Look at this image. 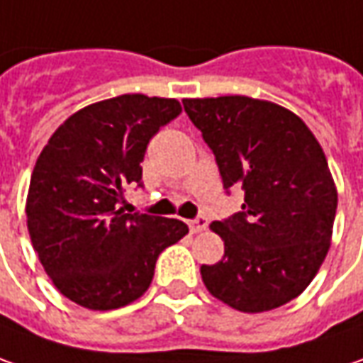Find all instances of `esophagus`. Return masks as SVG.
Listing matches in <instances>:
<instances>
[{
    "mask_svg": "<svg viewBox=\"0 0 363 363\" xmlns=\"http://www.w3.org/2000/svg\"><path fill=\"white\" fill-rule=\"evenodd\" d=\"M189 227H191V231L193 233H201L205 231L206 227H208V220H206V217H196V219H193L191 223H189Z\"/></svg>",
    "mask_w": 363,
    "mask_h": 363,
    "instance_id": "1",
    "label": "esophagus"
}]
</instances>
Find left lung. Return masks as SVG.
Listing matches in <instances>:
<instances>
[{
	"mask_svg": "<svg viewBox=\"0 0 363 363\" xmlns=\"http://www.w3.org/2000/svg\"><path fill=\"white\" fill-rule=\"evenodd\" d=\"M184 112L213 150L241 211L211 229L225 255L203 265L206 289L245 313L295 299L328 255L337 191L315 136L291 110L249 96L186 98Z\"/></svg>",
	"mask_w": 363,
	"mask_h": 363,
	"instance_id": "obj_1",
	"label": "left lung"
}]
</instances>
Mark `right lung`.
<instances>
[{
    "label": "right lung",
    "mask_w": 363,
    "mask_h": 363,
    "mask_svg": "<svg viewBox=\"0 0 363 363\" xmlns=\"http://www.w3.org/2000/svg\"><path fill=\"white\" fill-rule=\"evenodd\" d=\"M182 112L174 98L122 94L72 114L44 146L26 203L45 273L69 301L108 311L148 289L158 255L181 241L179 219L124 213V189L143 186L150 138Z\"/></svg>",
    "instance_id": "right-lung-1"
}]
</instances>
